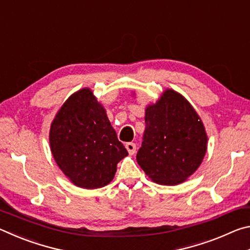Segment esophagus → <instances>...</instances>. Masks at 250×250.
I'll return each instance as SVG.
<instances>
[{
    "label": "esophagus",
    "mask_w": 250,
    "mask_h": 250,
    "mask_svg": "<svg viewBox=\"0 0 250 250\" xmlns=\"http://www.w3.org/2000/svg\"><path fill=\"white\" fill-rule=\"evenodd\" d=\"M125 147H126V150H128L130 155H133L135 153V150H137V146H135L132 142L125 143Z\"/></svg>",
    "instance_id": "1"
}]
</instances>
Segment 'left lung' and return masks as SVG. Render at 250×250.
I'll use <instances>...</instances> for the list:
<instances>
[{
  "instance_id": "8db88e82",
  "label": "left lung",
  "mask_w": 250,
  "mask_h": 250,
  "mask_svg": "<svg viewBox=\"0 0 250 250\" xmlns=\"http://www.w3.org/2000/svg\"><path fill=\"white\" fill-rule=\"evenodd\" d=\"M145 120L139 166L158 184L183 183L206 154L208 138L201 117L184 96L167 88L146 105Z\"/></svg>"
}]
</instances>
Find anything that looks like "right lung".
I'll return each mask as SVG.
<instances>
[{
	"instance_id": "right-lung-1",
	"label": "right lung",
	"mask_w": 250,
	"mask_h": 250,
	"mask_svg": "<svg viewBox=\"0 0 250 250\" xmlns=\"http://www.w3.org/2000/svg\"><path fill=\"white\" fill-rule=\"evenodd\" d=\"M49 146L58 167L74 185L103 188L113 180L117 164L128 155L90 88L69 96L55 116Z\"/></svg>"
}]
</instances>
